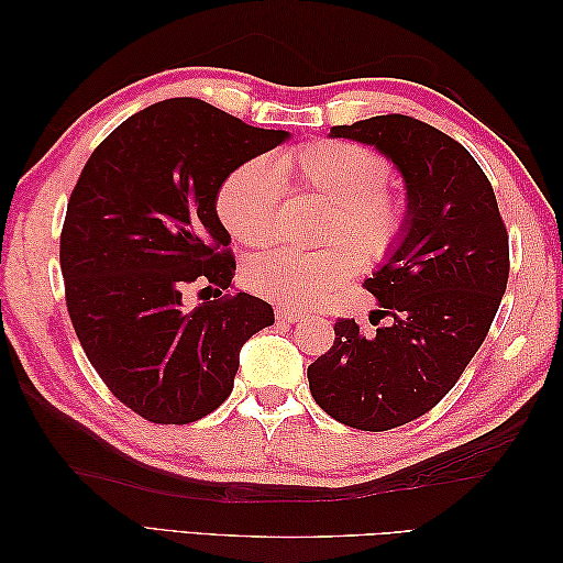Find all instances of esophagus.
Returning <instances> with one entry per match:
<instances>
[{
  "label": "esophagus",
  "instance_id": "esophagus-1",
  "mask_svg": "<svg viewBox=\"0 0 563 563\" xmlns=\"http://www.w3.org/2000/svg\"><path fill=\"white\" fill-rule=\"evenodd\" d=\"M275 317H278V321L297 324V321H302L307 314L302 312V309H295V307H275Z\"/></svg>",
  "mask_w": 563,
  "mask_h": 563
}]
</instances>
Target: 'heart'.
Masks as SVG:
<instances>
[{"label": "heart", "instance_id": "heart-1", "mask_svg": "<svg viewBox=\"0 0 563 563\" xmlns=\"http://www.w3.org/2000/svg\"><path fill=\"white\" fill-rule=\"evenodd\" d=\"M283 181L329 202L319 251L273 249L246 263L244 280L273 302L300 307L349 283L357 266L385 261L404 232V206L387 194L389 164L373 150L319 140L256 157L224 178L218 214L246 246L271 244L280 232Z\"/></svg>", "mask_w": 563, "mask_h": 563}]
</instances>
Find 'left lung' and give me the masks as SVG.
<instances>
[{"label": "left lung", "mask_w": 563, "mask_h": 563, "mask_svg": "<svg viewBox=\"0 0 563 563\" xmlns=\"http://www.w3.org/2000/svg\"><path fill=\"white\" fill-rule=\"evenodd\" d=\"M329 135L375 147L406 190L399 242L365 280L377 329L339 319L329 353L307 367L321 409L377 433L433 409L479 351L506 292L508 232L482 166L433 125L391 113Z\"/></svg>", "instance_id": "1"}]
</instances>
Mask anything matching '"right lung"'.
I'll list each match as a JSON object with an SVG mask.
<instances>
[{
    "instance_id": "add662e5",
    "label": "right lung",
    "mask_w": 563,
    "mask_h": 563,
    "mask_svg": "<svg viewBox=\"0 0 563 563\" xmlns=\"http://www.w3.org/2000/svg\"><path fill=\"white\" fill-rule=\"evenodd\" d=\"M290 140L200 99L130 115L93 150L59 236L67 312L113 397L152 423H194L230 397L239 351L273 324L249 292L188 309L186 285L227 290L224 178Z\"/></svg>"
}]
</instances>
